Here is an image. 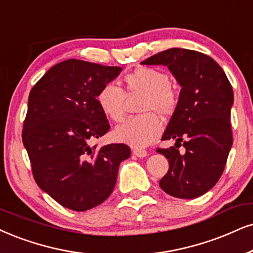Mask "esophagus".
Masks as SVG:
<instances>
[{
  "instance_id": "1",
  "label": "esophagus",
  "mask_w": 253,
  "mask_h": 253,
  "mask_svg": "<svg viewBox=\"0 0 253 253\" xmlns=\"http://www.w3.org/2000/svg\"><path fill=\"white\" fill-rule=\"evenodd\" d=\"M133 154L137 156V158H145V156H147V150L141 148H134Z\"/></svg>"
}]
</instances>
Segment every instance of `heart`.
Instances as JSON below:
<instances>
[{"label":"heart","mask_w":253,"mask_h":253,"mask_svg":"<svg viewBox=\"0 0 253 253\" xmlns=\"http://www.w3.org/2000/svg\"><path fill=\"white\" fill-rule=\"evenodd\" d=\"M123 88L106 84L99 89L98 106L114 123H121L126 114V95L142 94L139 111L142 116L130 118L114 130L119 141L133 147H145L152 143L162 132V123L158 117H170L178 105V91L162 70L140 66L123 78Z\"/></svg>","instance_id":"1"}]
</instances>
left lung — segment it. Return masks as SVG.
I'll return each mask as SVG.
<instances>
[{
    "label": "left lung",
    "mask_w": 253,
    "mask_h": 253,
    "mask_svg": "<svg viewBox=\"0 0 253 253\" xmlns=\"http://www.w3.org/2000/svg\"><path fill=\"white\" fill-rule=\"evenodd\" d=\"M141 64L168 66L182 87L176 111L162 135V140L175 139L176 143L156 149L169 162L160 187L174 197L196 198L217 183L231 149V84L218 64L198 51L171 47ZM181 142L184 155L177 149Z\"/></svg>",
    "instance_id": "obj_1"
}]
</instances>
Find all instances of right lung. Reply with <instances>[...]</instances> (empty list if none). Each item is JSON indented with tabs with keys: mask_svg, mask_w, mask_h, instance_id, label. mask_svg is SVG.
Segmentation results:
<instances>
[{
	"mask_svg": "<svg viewBox=\"0 0 253 253\" xmlns=\"http://www.w3.org/2000/svg\"><path fill=\"white\" fill-rule=\"evenodd\" d=\"M121 70L64 60L42 77L29 94L22 140L34 178L56 202L75 211L92 209L110 196L120 162L130 155L125 143L92 146L110 130L95 97Z\"/></svg>",
	"mask_w": 253,
	"mask_h": 253,
	"instance_id": "right-lung-1",
	"label": "right lung"
}]
</instances>
